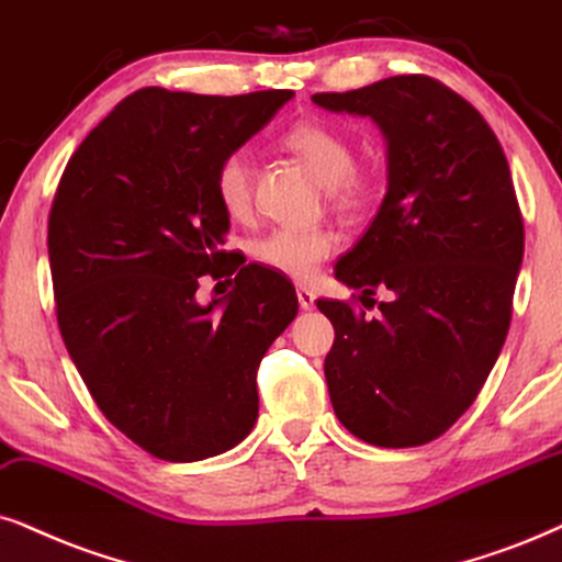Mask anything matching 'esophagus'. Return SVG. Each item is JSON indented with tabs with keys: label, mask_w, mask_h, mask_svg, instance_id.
Masks as SVG:
<instances>
[{
	"label": "esophagus",
	"mask_w": 562,
	"mask_h": 562,
	"mask_svg": "<svg viewBox=\"0 0 562 562\" xmlns=\"http://www.w3.org/2000/svg\"><path fill=\"white\" fill-rule=\"evenodd\" d=\"M297 303H301L303 311H311L316 305V295L308 288H297Z\"/></svg>",
	"instance_id": "34e87169"
}]
</instances>
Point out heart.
Segmentation results:
<instances>
[{
    "label": "heart",
    "instance_id": "heart-1",
    "mask_svg": "<svg viewBox=\"0 0 562 562\" xmlns=\"http://www.w3.org/2000/svg\"><path fill=\"white\" fill-rule=\"evenodd\" d=\"M288 145L316 170L339 210H355L366 196V183L355 176V150L342 134L329 126L305 122L288 132ZM220 207L233 220L251 215L254 207V160L246 147L220 160L215 173ZM334 251V238L326 231L272 228L251 244V257L274 272L311 280L324 259Z\"/></svg>",
    "mask_w": 562,
    "mask_h": 562
}]
</instances>
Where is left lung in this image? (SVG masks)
I'll return each instance as SVG.
<instances>
[{"mask_svg": "<svg viewBox=\"0 0 562 562\" xmlns=\"http://www.w3.org/2000/svg\"><path fill=\"white\" fill-rule=\"evenodd\" d=\"M334 113L368 116L386 139V194L334 267L373 308L316 301L334 326L324 360L331 407L383 449L438 438L477 400L506 342L524 223L503 147L472 103L425 75L316 92Z\"/></svg>", "mask_w": 562, "mask_h": 562, "instance_id": "left-lung-1", "label": "left lung"}]
</instances>
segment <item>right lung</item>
Masks as SVG:
<instances>
[{
    "instance_id": "1",
    "label": "right lung",
    "mask_w": 562,
    "mask_h": 562,
    "mask_svg": "<svg viewBox=\"0 0 562 562\" xmlns=\"http://www.w3.org/2000/svg\"><path fill=\"white\" fill-rule=\"evenodd\" d=\"M293 95L142 88L64 168L48 215L64 345L109 423L158 459L202 461L251 432L259 363L297 314L290 280L261 265L196 301L199 277L238 269L225 267L220 160Z\"/></svg>"
}]
</instances>
